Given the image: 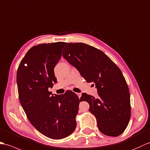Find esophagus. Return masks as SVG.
<instances>
[{"label": "esophagus", "instance_id": "obj_1", "mask_svg": "<svg viewBox=\"0 0 150 150\" xmlns=\"http://www.w3.org/2000/svg\"><path fill=\"white\" fill-rule=\"evenodd\" d=\"M78 95V96L79 97V98H81V93H77V94H76Z\"/></svg>", "mask_w": 150, "mask_h": 150}]
</instances>
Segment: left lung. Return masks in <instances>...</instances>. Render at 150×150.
Wrapping results in <instances>:
<instances>
[{
  "label": "left lung",
  "mask_w": 150,
  "mask_h": 150,
  "mask_svg": "<svg viewBox=\"0 0 150 150\" xmlns=\"http://www.w3.org/2000/svg\"><path fill=\"white\" fill-rule=\"evenodd\" d=\"M63 56L98 89V98L83 93L80 99L88 103L99 130L111 137L120 135L131 115L129 88L120 69L103 51L84 43H69Z\"/></svg>",
  "instance_id": "left-lung-1"
}]
</instances>
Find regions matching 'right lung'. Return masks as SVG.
Returning a JSON list of instances; mask_svg holds the SVG:
<instances>
[{"label": "right lung", "mask_w": 150, "mask_h": 150, "mask_svg": "<svg viewBox=\"0 0 150 150\" xmlns=\"http://www.w3.org/2000/svg\"><path fill=\"white\" fill-rule=\"evenodd\" d=\"M65 42L35 45L21 62L16 74L21 104L32 125L46 137L61 139L76 127L81 99L74 92L51 95L48 88L57 82L54 69Z\"/></svg>", "instance_id": "obj_1"}]
</instances>
